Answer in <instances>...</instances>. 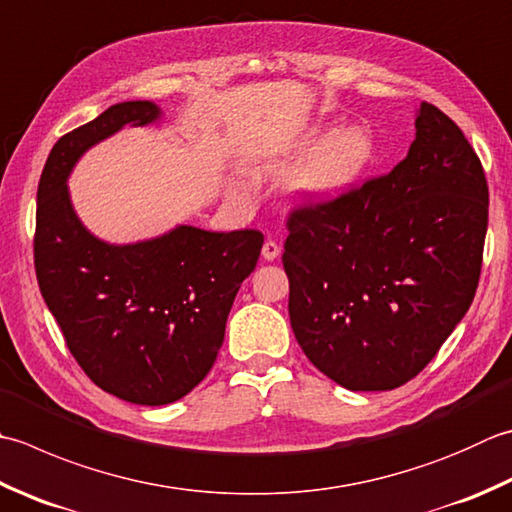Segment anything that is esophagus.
I'll list each match as a JSON object with an SVG mask.
<instances>
[{"instance_id": "esophagus-1", "label": "esophagus", "mask_w": 512, "mask_h": 512, "mask_svg": "<svg viewBox=\"0 0 512 512\" xmlns=\"http://www.w3.org/2000/svg\"><path fill=\"white\" fill-rule=\"evenodd\" d=\"M279 253H282V248H279L275 239H266L264 246H262V255H264L266 262H273V259L279 257Z\"/></svg>"}]
</instances>
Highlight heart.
<instances>
[{
    "mask_svg": "<svg viewBox=\"0 0 512 512\" xmlns=\"http://www.w3.org/2000/svg\"><path fill=\"white\" fill-rule=\"evenodd\" d=\"M326 135V130H317L288 155L270 159L266 164L270 173L284 175L295 170L317 147V151L314 149L316 153L312 152L313 156L309 154L308 162L297 170L293 179L295 193L310 204L333 202V199L348 193L373 159V142L362 128L339 130L323 145L321 142ZM319 143L323 146L319 147Z\"/></svg>",
    "mask_w": 512,
    "mask_h": 512,
    "instance_id": "b5f03b06",
    "label": "heart"
}]
</instances>
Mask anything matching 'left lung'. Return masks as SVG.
Here are the masks:
<instances>
[{
	"instance_id": "left-lung-1",
	"label": "left lung",
	"mask_w": 512,
	"mask_h": 512,
	"mask_svg": "<svg viewBox=\"0 0 512 512\" xmlns=\"http://www.w3.org/2000/svg\"><path fill=\"white\" fill-rule=\"evenodd\" d=\"M415 142L388 175L288 215V315L306 357L348 390L422 373L473 304L488 228L482 162L422 102Z\"/></svg>"
}]
</instances>
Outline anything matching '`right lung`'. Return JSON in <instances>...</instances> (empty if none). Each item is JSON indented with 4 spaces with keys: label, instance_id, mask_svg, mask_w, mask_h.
Returning a JSON list of instances; mask_svg holds the SVG:
<instances>
[{
    "label": "right lung",
    "instance_id": "right-lung-1",
    "mask_svg": "<svg viewBox=\"0 0 512 512\" xmlns=\"http://www.w3.org/2000/svg\"><path fill=\"white\" fill-rule=\"evenodd\" d=\"M159 115L153 102L115 104L57 139L39 177L33 244L39 290L75 362L106 393L142 406L177 402L208 375L264 244L259 230L177 226L113 246L79 222L66 186L77 159Z\"/></svg>",
    "mask_w": 512,
    "mask_h": 512
}]
</instances>
